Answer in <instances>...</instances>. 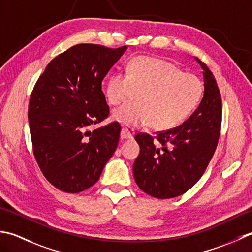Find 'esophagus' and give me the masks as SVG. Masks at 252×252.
Returning a JSON list of instances; mask_svg holds the SVG:
<instances>
[{
  "mask_svg": "<svg viewBox=\"0 0 252 252\" xmlns=\"http://www.w3.org/2000/svg\"><path fill=\"white\" fill-rule=\"evenodd\" d=\"M133 136H135V130L129 127H124L121 131L122 139H132Z\"/></svg>",
  "mask_w": 252,
  "mask_h": 252,
  "instance_id": "34e87169",
  "label": "esophagus"
}]
</instances>
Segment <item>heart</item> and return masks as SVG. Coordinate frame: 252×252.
<instances>
[{
	"mask_svg": "<svg viewBox=\"0 0 252 252\" xmlns=\"http://www.w3.org/2000/svg\"><path fill=\"white\" fill-rule=\"evenodd\" d=\"M137 94V103L123 105L113 112V119L129 127L150 124L156 130L178 126L201 101L203 85L196 75L183 73L166 61L139 56L127 73L107 79L105 94L109 103L120 105Z\"/></svg>",
	"mask_w": 252,
	"mask_h": 252,
	"instance_id": "obj_1",
	"label": "heart"
}]
</instances>
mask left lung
Listing matches in <instances>:
<instances>
[{"instance_id": "8db88e82", "label": "left lung", "mask_w": 252, "mask_h": 252, "mask_svg": "<svg viewBox=\"0 0 252 252\" xmlns=\"http://www.w3.org/2000/svg\"><path fill=\"white\" fill-rule=\"evenodd\" d=\"M204 94L198 109L182 125L156 137L139 132L135 139L140 153L132 166L142 191L158 199L178 197L189 190L208 167L217 149L222 100L213 74L203 62Z\"/></svg>"}]
</instances>
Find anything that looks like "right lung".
<instances>
[{
    "label": "right lung",
    "instance_id": "right-lung-1",
    "mask_svg": "<svg viewBox=\"0 0 252 252\" xmlns=\"http://www.w3.org/2000/svg\"><path fill=\"white\" fill-rule=\"evenodd\" d=\"M126 45L77 44L48 64L30 95L28 120L33 155L44 177L62 191L94 185L119 145L117 122L90 131L110 114L102 80Z\"/></svg>",
    "mask_w": 252,
    "mask_h": 252
}]
</instances>
